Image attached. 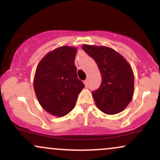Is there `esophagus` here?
Segmentation results:
<instances>
[{
  "label": "esophagus",
  "mask_w": 160,
  "mask_h": 160,
  "mask_svg": "<svg viewBox=\"0 0 160 160\" xmlns=\"http://www.w3.org/2000/svg\"><path fill=\"white\" fill-rule=\"evenodd\" d=\"M83 82H84V85H85L86 87H87V86H88V80H84Z\"/></svg>",
  "instance_id": "esophagus-1"
}]
</instances>
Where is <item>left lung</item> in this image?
<instances>
[{"instance_id": "obj_1", "label": "left lung", "mask_w": 160, "mask_h": 160, "mask_svg": "<svg viewBox=\"0 0 160 160\" xmlns=\"http://www.w3.org/2000/svg\"><path fill=\"white\" fill-rule=\"evenodd\" d=\"M82 48L95 60L102 75L100 87L92 92L97 108L108 115L123 111L134 94L135 79L131 65L110 47L84 44Z\"/></svg>"}]
</instances>
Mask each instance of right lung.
<instances>
[{
  "instance_id": "add662e5",
  "label": "right lung",
  "mask_w": 160,
  "mask_h": 160,
  "mask_svg": "<svg viewBox=\"0 0 160 160\" xmlns=\"http://www.w3.org/2000/svg\"><path fill=\"white\" fill-rule=\"evenodd\" d=\"M78 49L63 46L43 57L36 68L34 89L41 107L55 117L73 110L84 84L78 78L74 65Z\"/></svg>"
}]
</instances>
